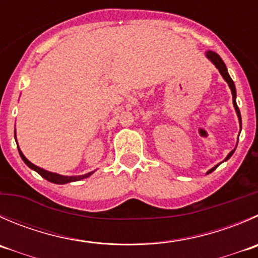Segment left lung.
I'll return each mask as SVG.
<instances>
[{
    "instance_id": "left-lung-1",
    "label": "left lung",
    "mask_w": 258,
    "mask_h": 258,
    "mask_svg": "<svg viewBox=\"0 0 258 258\" xmlns=\"http://www.w3.org/2000/svg\"><path fill=\"white\" fill-rule=\"evenodd\" d=\"M207 57H208V59L211 60L212 62H213L214 66L217 67V69H218V71H219V73L222 74V77H223V78H224V81H226L227 83H228L229 88H231V91H232V97H233V106H234V109H236V112H237V116H238L239 126H241V128H242L241 112H239V108H238V106H237V102H236V97H237L236 87H234V83H233V81H232V78H231V77H229L228 71H227L226 64H224V61H223V60H222V57L219 56V55L217 54V52L211 51V50H209V51H207ZM233 152H234V150H232V151L228 154V156H227L226 159H224V161H226V160H228L229 157H231L232 155H233ZM218 165H219V164H218ZM218 165H216V166H214V167H212V169L209 170V171L207 172V174H209V172L214 171V170H216L217 167H218Z\"/></svg>"
}]
</instances>
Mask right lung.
Returning a JSON list of instances; mask_svg holds the SVG:
<instances>
[{
	"instance_id": "obj_1",
	"label": "right lung",
	"mask_w": 258,
	"mask_h": 258,
	"mask_svg": "<svg viewBox=\"0 0 258 258\" xmlns=\"http://www.w3.org/2000/svg\"><path fill=\"white\" fill-rule=\"evenodd\" d=\"M15 137H16V134H15ZM17 149H19V154H20V156H21V159L24 160V162L27 165V166L30 167V169L35 170V171H36L37 174L41 175V176L44 177V179H46L47 181H50V182H54V184H67V182L78 181V180L86 179V177L91 176V175L94 172V171H92V172H88V174L78 175V176H64V175L56 174V172H50V171H47V170L41 169V167L36 166V165H34V164H32V162H30L29 160H27L26 157H25V155L22 154L21 150H20L19 146H17Z\"/></svg>"
}]
</instances>
